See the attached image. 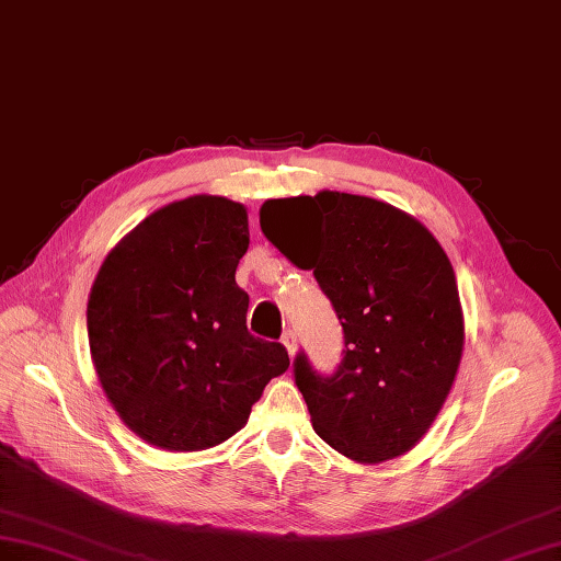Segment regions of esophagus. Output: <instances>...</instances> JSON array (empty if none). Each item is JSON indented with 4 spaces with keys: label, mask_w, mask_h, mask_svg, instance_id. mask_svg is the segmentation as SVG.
Listing matches in <instances>:
<instances>
[{
    "label": "esophagus",
    "mask_w": 561,
    "mask_h": 561,
    "mask_svg": "<svg viewBox=\"0 0 561 561\" xmlns=\"http://www.w3.org/2000/svg\"><path fill=\"white\" fill-rule=\"evenodd\" d=\"M282 343H284V347H286V350H289V355L294 357V355H296V347H298L296 331H294V329H286V331H284V335H282Z\"/></svg>",
    "instance_id": "obj_1"
}]
</instances>
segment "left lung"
I'll return each mask as SVG.
<instances>
[{"instance_id": "left-lung-1", "label": "left lung", "mask_w": 561, "mask_h": 561, "mask_svg": "<svg viewBox=\"0 0 561 561\" xmlns=\"http://www.w3.org/2000/svg\"><path fill=\"white\" fill-rule=\"evenodd\" d=\"M261 230L312 270L343 327L331 376L314 371L306 352L294 359L314 432L357 462L407 454L446 402L466 341L444 249L394 206L331 190L267 199Z\"/></svg>"}]
</instances>
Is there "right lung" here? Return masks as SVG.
Masks as SVG:
<instances>
[{
    "label": "right lung",
    "instance_id": "add662e5",
    "mask_svg": "<svg viewBox=\"0 0 561 561\" xmlns=\"http://www.w3.org/2000/svg\"><path fill=\"white\" fill-rule=\"evenodd\" d=\"M249 249L242 204L195 195L150 214L107 253L91 286V359L119 419L167 451H202L249 421L289 369L282 343L247 329L234 282Z\"/></svg>",
    "mask_w": 561,
    "mask_h": 561
}]
</instances>
